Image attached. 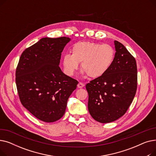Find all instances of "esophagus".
Segmentation results:
<instances>
[{
  "label": "esophagus",
  "instance_id": "obj_1",
  "mask_svg": "<svg viewBox=\"0 0 156 156\" xmlns=\"http://www.w3.org/2000/svg\"><path fill=\"white\" fill-rule=\"evenodd\" d=\"M84 86H85V85H84L83 83H81V82H80V83L78 84V85H77L78 88H83Z\"/></svg>",
  "mask_w": 156,
  "mask_h": 156
}]
</instances>
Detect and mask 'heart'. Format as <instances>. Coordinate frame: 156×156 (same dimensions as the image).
<instances>
[{
	"label": "heart",
	"mask_w": 156,
	"mask_h": 156,
	"mask_svg": "<svg viewBox=\"0 0 156 156\" xmlns=\"http://www.w3.org/2000/svg\"><path fill=\"white\" fill-rule=\"evenodd\" d=\"M114 58V51L111 45L85 41L74 45L71 55H64L62 64L68 76H73L81 63L83 73L90 78H98L109 69Z\"/></svg>",
	"instance_id": "heart-1"
}]
</instances>
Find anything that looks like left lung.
Returning a JSON list of instances; mask_svg holds the SVG:
<instances>
[{
  "label": "left lung",
  "instance_id": "1",
  "mask_svg": "<svg viewBox=\"0 0 156 156\" xmlns=\"http://www.w3.org/2000/svg\"><path fill=\"white\" fill-rule=\"evenodd\" d=\"M109 69L86 85L88 109L92 117L102 123L111 122L127 111L137 88V68L135 57L118 41Z\"/></svg>",
  "mask_w": 156,
  "mask_h": 156
}]
</instances>
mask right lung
Listing matches in <instances>:
<instances>
[{
  "mask_svg": "<svg viewBox=\"0 0 156 156\" xmlns=\"http://www.w3.org/2000/svg\"><path fill=\"white\" fill-rule=\"evenodd\" d=\"M69 37L43 38L26 48L16 70V83L22 105L38 119L54 122L62 117L78 81L59 68L61 52Z\"/></svg>",
  "mask_w": 156,
  "mask_h": 156,
  "instance_id": "obj_1",
  "label": "right lung"
}]
</instances>
